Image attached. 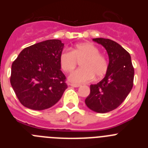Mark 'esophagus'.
<instances>
[{"label": "esophagus", "instance_id": "esophagus-1", "mask_svg": "<svg viewBox=\"0 0 148 148\" xmlns=\"http://www.w3.org/2000/svg\"><path fill=\"white\" fill-rule=\"evenodd\" d=\"M70 86L73 87H80V84H70Z\"/></svg>", "mask_w": 148, "mask_h": 148}]
</instances>
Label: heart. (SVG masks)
I'll use <instances>...</instances> for the list:
<instances>
[{"instance_id":"1","label":"heart","mask_w":148,"mask_h":148,"mask_svg":"<svg viewBox=\"0 0 148 148\" xmlns=\"http://www.w3.org/2000/svg\"><path fill=\"white\" fill-rule=\"evenodd\" d=\"M78 61L82 67L75 70L69 76V81L75 84L84 83L95 76L100 78L105 75L108 69V61L104 55L99 53V49L90 42L78 44L71 49L62 51L59 57L61 68L65 73L73 71Z\"/></svg>"}]
</instances>
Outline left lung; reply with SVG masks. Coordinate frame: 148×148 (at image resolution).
Returning a JSON list of instances; mask_svg holds the SVG:
<instances>
[{"mask_svg": "<svg viewBox=\"0 0 148 148\" xmlns=\"http://www.w3.org/2000/svg\"><path fill=\"white\" fill-rule=\"evenodd\" d=\"M92 40L105 48L109 64L102 80L90 85V93L85 104L94 112L108 113L118 108L131 91L134 69L130 55L118 43L102 38Z\"/></svg>", "mask_w": 148, "mask_h": 148, "instance_id": "8db88e82", "label": "left lung"}]
</instances>
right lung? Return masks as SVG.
Listing matches in <instances>:
<instances>
[{
	"label": "right lung",
	"instance_id": "right-lung-1",
	"mask_svg": "<svg viewBox=\"0 0 148 148\" xmlns=\"http://www.w3.org/2000/svg\"><path fill=\"white\" fill-rule=\"evenodd\" d=\"M64 44L47 40L23 49L12 64L10 83L24 107L42 110L58 102L67 88L59 57Z\"/></svg>",
	"mask_w": 148,
	"mask_h": 148
}]
</instances>
